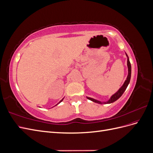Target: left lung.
<instances>
[{"mask_svg":"<svg viewBox=\"0 0 153 153\" xmlns=\"http://www.w3.org/2000/svg\"><path fill=\"white\" fill-rule=\"evenodd\" d=\"M126 56L128 57V61H127V65H128V76H127V78L126 81L124 82V84L123 85V86L120 88V89H119V91L115 92V93L112 95V96H111L110 99L108 101H106V102H101V101H98L96 100H94L93 98H89V97H87V98L89 99V100H91L93 101V102H95V103H99V104H107V103H113L114 102V101H115L116 100H117L120 97H121L123 94L124 93V92L125 91V90L126 89V88L129 84V81H130V79H131V64H130V62H129V57L128 56V55L126 53Z\"/></svg>","mask_w":153,"mask_h":153,"instance_id":"obj_1","label":"left lung"}]
</instances>
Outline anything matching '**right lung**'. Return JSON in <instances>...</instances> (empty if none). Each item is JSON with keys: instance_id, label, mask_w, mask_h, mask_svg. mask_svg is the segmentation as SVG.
<instances>
[{"instance_id": "1", "label": "right lung", "mask_w": 153, "mask_h": 153, "mask_svg": "<svg viewBox=\"0 0 153 153\" xmlns=\"http://www.w3.org/2000/svg\"><path fill=\"white\" fill-rule=\"evenodd\" d=\"M62 100H63V99H62V100H61V101H60V102H61V101H62ZM60 102H59V103H60ZM59 103H58V104H59ZM58 104H57V105H58Z\"/></svg>"}]
</instances>
